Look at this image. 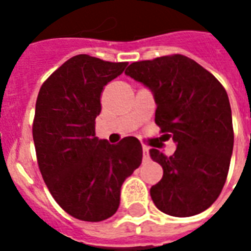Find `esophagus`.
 I'll use <instances>...</instances> for the list:
<instances>
[{"mask_svg": "<svg viewBox=\"0 0 251 251\" xmlns=\"http://www.w3.org/2000/svg\"><path fill=\"white\" fill-rule=\"evenodd\" d=\"M142 154H144V160H148L149 158V148L147 145L142 147Z\"/></svg>", "mask_w": 251, "mask_h": 251, "instance_id": "34e87169", "label": "esophagus"}]
</instances>
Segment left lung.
I'll return each mask as SVG.
<instances>
[{"instance_id":"left-lung-1","label":"left lung","mask_w":251,"mask_h":251,"mask_svg":"<svg viewBox=\"0 0 251 251\" xmlns=\"http://www.w3.org/2000/svg\"><path fill=\"white\" fill-rule=\"evenodd\" d=\"M125 74L152 90L154 122L177 144L172 156L149 151L163 167V177L151 188L153 203L177 218L203 212L221 195L230 168L234 130L226 90L179 53L131 63Z\"/></svg>"}]
</instances>
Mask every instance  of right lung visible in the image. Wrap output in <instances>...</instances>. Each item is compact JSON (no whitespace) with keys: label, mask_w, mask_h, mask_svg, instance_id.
<instances>
[{"label":"right lung","mask_w":251,"mask_h":251,"mask_svg":"<svg viewBox=\"0 0 251 251\" xmlns=\"http://www.w3.org/2000/svg\"><path fill=\"white\" fill-rule=\"evenodd\" d=\"M126 66L76 55L52 72L37 95L32 133L39 169L57 204L79 221L114 215L121 185L142 161L136 137L117 145L95 137L104 86Z\"/></svg>","instance_id":"right-lung-1"}]
</instances>
